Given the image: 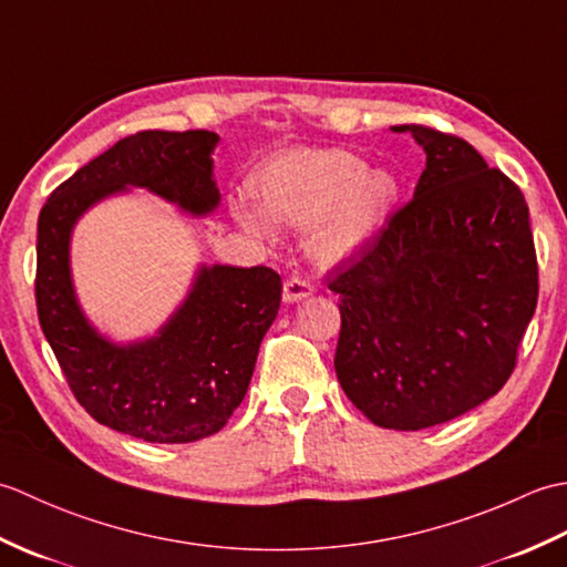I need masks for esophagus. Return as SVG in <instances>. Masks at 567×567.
Returning a JSON list of instances; mask_svg holds the SVG:
<instances>
[{
    "label": "esophagus",
    "mask_w": 567,
    "mask_h": 567,
    "mask_svg": "<svg viewBox=\"0 0 567 567\" xmlns=\"http://www.w3.org/2000/svg\"><path fill=\"white\" fill-rule=\"evenodd\" d=\"M311 295H315V285H311L309 280H302V277H290V280H287L282 287V299L287 305L302 302V299H307Z\"/></svg>",
    "instance_id": "esophagus-1"
}]
</instances>
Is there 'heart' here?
Listing matches in <instances>:
<instances>
[{
  "label": "heart",
  "mask_w": 567,
  "mask_h": 567,
  "mask_svg": "<svg viewBox=\"0 0 567 567\" xmlns=\"http://www.w3.org/2000/svg\"><path fill=\"white\" fill-rule=\"evenodd\" d=\"M258 209L234 204L236 221L248 234L272 238L277 224L315 226L311 252L323 265H339L368 250L388 226L400 179L365 167L343 148L295 151L270 163L252 183Z\"/></svg>",
  "instance_id": "heart-1"
}]
</instances>
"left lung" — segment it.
<instances>
[{
    "label": "left lung",
    "instance_id": "obj_1",
    "mask_svg": "<svg viewBox=\"0 0 567 567\" xmlns=\"http://www.w3.org/2000/svg\"><path fill=\"white\" fill-rule=\"evenodd\" d=\"M409 131L426 153L414 199L343 262L333 368L372 424L419 431L461 416L509 380L538 299L528 207L467 141Z\"/></svg>",
    "mask_w": 567,
    "mask_h": 567
}]
</instances>
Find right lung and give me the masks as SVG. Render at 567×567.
I'll return each instance as SVG.
<instances>
[{"label":"right lung","mask_w":567,"mask_h":567,"mask_svg":"<svg viewBox=\"0 0 567 567\" xmlns=\"http://www.w3.org/2000/svg\"><path fill=\"white\" fill-rule=\"evenodd\" d=\"M214 131H141L68 177L39 216L35 307L63 375L92 419L148 443H189L226 426L244 402L265 331L282 297L280 275L256 265H199L189 292L148 339L116 343L84 317L70 268L75 224L94 204L148 189L189 216L221 195Z\"/></svg>","instance_id":"right-lung-1"}]
</instances>
